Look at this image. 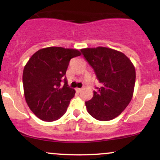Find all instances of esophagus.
I'll list each match as a JSON object with an SVG mask.
<instances>
[{
  "label": "esophagus",
  "instance_id": "1",
  "mask_svg": "<svg viewBox=\"0 0 160 160\" xmlns=\"http://www.w3.org/2000/svg\"><path fill=\"white\" fill-rule=\"evenodd\" d=\"M75 90H76V92H81V90L82 89H80V88H76V89H75Z\"/></svg>",
  "mask_w": 160,
  "mask_h": 160
}]
</instances>
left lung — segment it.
<instances>
[{
	"label": "left lung",
	"mask_w": 160,
	"mask_h": 160,
	"mask_svg": "<svg viewBox=\"0 0 160 160\" xmlns=\"http://www.w3.org/2000/svg\"><path fill=\"white\" fill-rule=\"evenodd\" d=\"M94 70L100 88L86 102L88 113L101 121L113 120L131 102L135 83V68L124 53L108 47L80 49Z\"/></svg>",
	"instance_id": "left-lung-1"
}]
</instances>
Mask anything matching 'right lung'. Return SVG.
Segmentation results:
<instances>
[{"label":"right lung","instance_id":"1","mask_svg":"<svg viewBox=\"0 0 160 160\" xmlns=\"http://www.w3.org/2000/svg\"><path fill=\"white\" fill-rule=\"evenodd\" d=\"M81 53L76 49L50 47L40 49L29 58L22 74L26 103L35 116L52 122L65 113L75 90L65 78L70 60ZM63 79L65 84L61 85Z\"/></svg>","mask_w":160,"mask_h":160}]
</instances>
